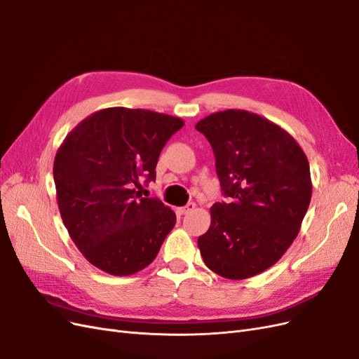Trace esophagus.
<instances>
[{"label":"esophagus","instance_id":"34e87169","mask_svg":"<svg viewBox=\"0 0 359 359\" xmlns=\"http://www.w3.org/2000/svg\"><path fill=\"white\" fill-rule=\"evenodd\" d=\"M194 208H196V203L190 202V203H187V205L182 206V208H178V209H177V212H178L180 215H184V214H189V212H191Z\"/></svg>","mask_w":359,"mask_h":359}]
</instances>
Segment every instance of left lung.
<instances>
[{
    "instance_id": "left-lung-1",
    "label": "left lung",
    "mask_w": 359,
    "mask_h": 359,
    "mask_svg": "<svg viewBox=\"0 0 359 359\" xmlns=\"http://www.w3.org/2000/svg\"><path fill=\"white\" fill-rule=\"evenodd\" d=\"M229 203L211 206L197 239L205 264L241 280L273 266L297 238L312 197L311 168L291 135L255 113L224 109L197 121Z\"/></svg>"
}]
</instances>
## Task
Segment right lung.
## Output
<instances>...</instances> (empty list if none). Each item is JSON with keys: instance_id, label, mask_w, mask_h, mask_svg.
Wrapping results in <instances>:
<instances>
[{"instance_id": "1", "label": "right lung", "mask_w": 359, "mask_h": 359, "mask_svg": "<svg viewBox=\"0 0 359 359\" xmlns=\"http://www.w3.org/2000/svg\"><path fill=\"white\" fill-rule=\"evenodd\" d=\"M180 117L150 109L96 111L60 144L53 163L56 201L72 242L90 264L129 276L153 263L175 226V212L141 197V178L156 180L166 141Z\"/></svg>"}]
</instances>
